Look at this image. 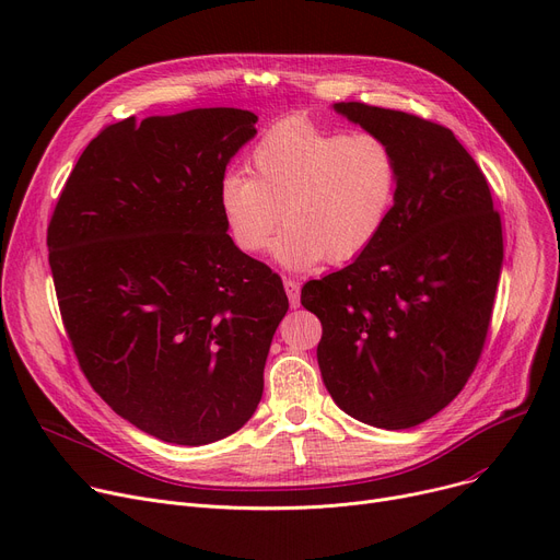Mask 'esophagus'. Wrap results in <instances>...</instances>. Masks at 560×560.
Returning a JSON list of instances; mask_svg holds the SVG:
<instances>
[{"mask_svg": "<svg viewBox=\"0 0 560 560\" xmlns=\"http://www.w3.org/2000/svg\"><path fill=\"white\" fill-rule=\"evenodd\" d=\"M283 285H285V295L290 300V306L298 308L300 306V281L283 279Z\"/></svg>", "mask_w": 560, "mask_h": 560, "instance_id": "obj_1", "label": "esophagus"}]
</instances>
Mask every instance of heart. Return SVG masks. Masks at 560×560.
Listing matches in <instances>:
<instances>
[{"mask_svg":"<svg viewBox=\"0 0 560 560\" xmlns=\"http://www.w3.org/2000/svg\"><path fill=\"white\" fill-rule=\"evenodd\" d=\"M249 163L254 176L229 170L220 182L226 231L235 247L256 254L283 215L272 254L290 270L361 256L384 229L399 184L397 156L384 138L304 120L272 127Z\"/></svg>","mask_w":560,"mask_h":560,"instance_id":"obj_1","label":"heart"}]
</instances>
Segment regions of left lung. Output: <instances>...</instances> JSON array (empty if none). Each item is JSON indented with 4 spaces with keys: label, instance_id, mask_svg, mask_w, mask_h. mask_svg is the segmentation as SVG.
Wrapping results in <instances>:
<instances>
[{
    "label": "left lung",
    "instance_id": "obj_1",
    "mask_svg": "<svg viewBox=\"0 0 560 560\" xmlns=\"http://www.w3.org/2000/svg\"><path fill=\"white\" fill-rule=\"evenodd\" d=\"M334 110L393 147L399 184L376 241L308 281L302 304L322 322L317 363L334 401L376 429H410L443 410L479 363L502 275V220L447 127L361 102Z\"/></svg>",
    "mask_w": 560,
    "mask_h": 560
}]
</instances>
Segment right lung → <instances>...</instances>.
Wrapping results in <instances>:
<instances>
[{"instance_id":"obj_1","label":"right lung","mask_w":560,"mask_h":560,"mask_svg":"<svg viewBox=\"0 0 560 560\" xmlns=\"http://www.w3.org/2000/svg\"><path fill=\"white\" fill-rule=\"evenodd\" d=\"M256 122L243 108H192L108 125L47 226L85 378L163 443L209 445L254 416L288 311L281 277L233 245L218 199Z\"/></svg>"}]
</instances>
